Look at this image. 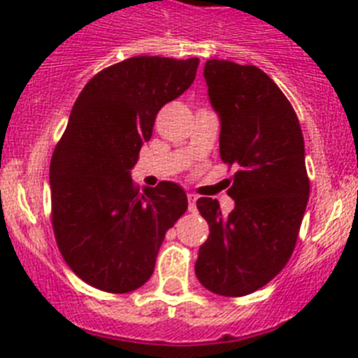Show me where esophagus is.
Returning a JSON list of instances; mask_svg holds the SVG:
<instances>
[{"instance_id": "obj_1", "label": "esophagus", "mask_w": 358, "mask_h": 358, "mask_svg": "<svg viewBox=\"0 0 358 358\" xmlns=\"http://www.w3.org/2000/svg\"><path fill=\"white\" fill-rule=\"evenodd\" d=\"M195 202H197V195L188 194V210L192 211V213H195V211H197V206H195Z\"/></svg>"}]
</instances>
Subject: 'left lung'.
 Returning <instances> with one entry per match:
<instances>
[{
    "label": "left lung",
    "mask_w": 358,
    "mask_h": 358,
    "mask_svg": "<svg viewBox=\"0 0 358 358\" xmlns=\"http://www.w3.org/2000/svg\"><path fill=\"white\" fill-rule=\"evenodd\" d=\"M211 107L220 120V157L235 164L227 189L235 208L215 199L197 208L210 226L195 274L218 296L262 289L285 267L308 202L305 141L292 106L267 73L211 59L204 66Z\"/></svg>",
    "instance_id": "1"
}]
</instances>
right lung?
<instances>
[{"instance_id": "1", "label": "right lung", "mask_w": 358, "mask_h": 358, "mask_svg": "<svg viewBox=\"0 0 358 358\" xmlns=\"http://www.w3.org/2000/svg\"><path fill=\"white\" fill-rule=\"evenodd\" d=\"M197 66L131 57L96 73L73 106L50 164L52 224L66 264L94 289L145 285L166 231L188 208L176 182L140 194L131 170L159 109L194 84Z\"/></svg>"}]
</instances>
